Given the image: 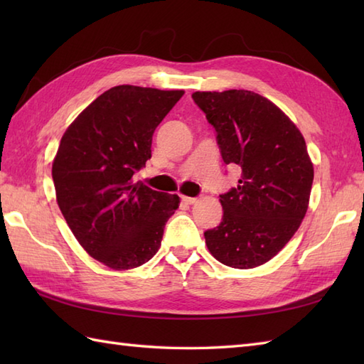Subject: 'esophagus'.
<instances>
[{"label": "esophagus", "mask_w": 364, "mask_h": 364, "mask_svg": "<svg viewBox=\"0 0 364 364\" xmlns=\"http://www.w3.org/2000/svg\"><path fill=\"white\" fill-rule=\"evenodd\" d=\"M181 202L186 205H194L197 202L196 197H188V196H181Z\"/></svg>", "instance_id": "1"}]
</instances>
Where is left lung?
<instances>
[{
	"label": "left lung",
	"instance_id": "8db88e82",
	"mask_svg": "<svg viewBox=\"0 0 364 364\" xmlns=\"http://www.w3.org/2000/svg\"><path fill=\"white\" fill-rule=\"evenodd\" d=\"M215 129L225 164L241 167L237 188L220 194L222 222L205 231L208 250L222 264L252 269L288 244L310 202L313 164L297 127L252 90L194 92Z\"/></svg>",
	"mask_w": 364,
	"mask_h": 364
}]
</instances>
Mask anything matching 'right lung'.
<instances>
[{
	"label": "right lung",
	"instance_id": "add662e5",
	"mask_svg": "<svg viewBox=\"0 0 364 364\" xmlns=\"http://www.w3.org/2000/svg\"><path fill=\"white\" fill-rule=\"evenodd\" d=\"M183 95L115 86L60 139L51 172L60 213L82 249L107 267L125 270L151 259L180 203L133 176L151 158L154 129Z\"/></svg>",
	"mask_w": 364,
	"mask_h": 364
}]
</instances>
